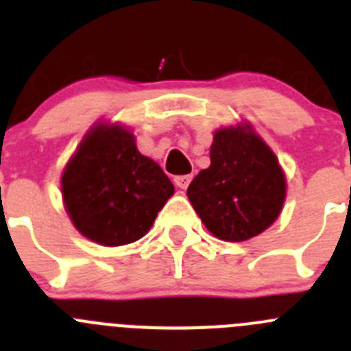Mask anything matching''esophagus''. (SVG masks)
<instances>
[{
	"mask_svg": "<svg viewBox=\"0 0 351 351\" xmlns=\"http://www.w3.org/2000/svg\"><path fill=\"white\" fill-rule=\"evenodd\" d=\"M191 180H192V175L176 176V178H175V185L178 189H182V191H185V189L189 187V183H191Z\"/></svg>",
	"mask_w": 351,
	"mask_h": 351,
	"instance_id": "obj_1",
	"label": "esophagus"
}]
</instances>
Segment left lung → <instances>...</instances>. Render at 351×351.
<instances>
[{
  "label": "left lung",
  "instance_id": "8db88e82",
  "mask_svg": "<svg viewBox=\"0 0 351 351\" xmlns=\"http://www.w3.org/2000/svg\"><path fill=\"white\" fill-rule=\"evenodd\" d=\"M210 168L187 189L195 213L223 241H246L282 213L287 180L278 157L248 122L217 129Z\"/></svg>",
  "mask_w": 351,
  "mask_h": 351
}]
</instances>
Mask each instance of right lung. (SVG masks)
I'll list each match as a JSON object with an SVG mask.
<instances>
[{
    "label": "right lung",
    "mask_w": 351,
    "mask_h": 351,
    "mask_svg": "<svg viewBox=\"0 0 351 351\" xmlns=\"http://www.w3.org/2000/svg\"><path fill=\"white\" fill-rule=\"evenodd\" d=\"M61 192L82 236L122 246L147 234L175 187L156 160L140 154L128 128L99 122L66 164Z\"/></svg>",
    "instance_id": "obj_1"
}]
</instances>
